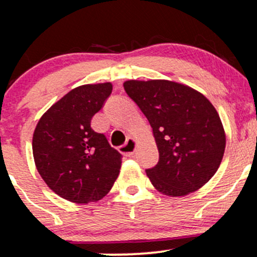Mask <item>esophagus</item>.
I'll use <instances>...</instances> for the list:
<instances>
[{
    "mask_svg": "<svg viewBox=\"0 0 257 257\" xmlns=\"http://www.w3.org/2000/svg\"><path fill=\"white\" fill-rule=\"evenodd\" d=\"M135 149H137V141L132 138H129L124 145H122L119 147L120 152L124 153V155H126V156H132L133 153H134Z\"/></svg>",
    "mask_w": 257,
    "mask_h": 257,
    "instance_id": "34e87169",
    "label": "esophagus"
}]
</instances>
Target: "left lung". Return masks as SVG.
<instances>
[{
    "label": "left lung",
    "mask_w": 257,
    "mask_h": 257,
    "mask_svg": "<svg viewBox=\"0 0 257 257\" xmlns=\"http://www.w3.org/2000/svg\"><path fill=\"white\" fill-rule=\"evenodd\" d=\"M123 87L152 126L159 161L146 174L156 190L172 197L199 190L225 153V131L213 104L193 88L167 79H131Z\"/></svg>",
    "instance_id": "8db88e82"
}]
</instances>
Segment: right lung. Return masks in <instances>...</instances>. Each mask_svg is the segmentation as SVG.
Returning <instances> with one entry per match:
<instances>
[{
    "mask_svg": "<svg viewBox=\"0 0 257 257\" xmlns=\"http://www.w3.org/2000/svg\"><path fill=\"white\" fill-rule=\"evenodd\" d=\"M111 91L110 82L79 85L55 102L35 129L32 153L41 178L72 203L100 200L118 178L122 155L90 126Z\"/></svg>",
    "mask_w": 257,
    "mask_h": 257,
    "instance_id": "obj_1",
    "label": "right lung"
}]
</instances>
